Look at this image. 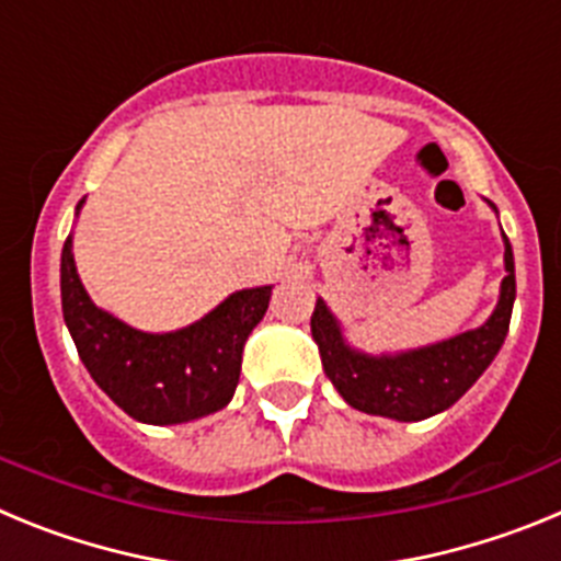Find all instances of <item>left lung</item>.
<instances>
[{
  "label": "left lung",
  "instance_id": "left-lung-1",
  "mask_svg": "<svg viewBox=\"0 0 561 561\" xmlns=\"http://www.w3.org/2000/svg\"><path fill=\"white\" fill-rule=\"evenodd\" d=\"M503 244L505 277L500 284V300L492 317L480 329L463 331L424 348L379 356L351 348L342 334L340 320L331 314L325 300L317 297L314 314H311V336L320 348L325 376L351 408L396 421H421L453 408L455 401L472 388L503 348L508 323H512L517 280H514V252L505 236Z\"/></svg>",
  "mask_w": 561,
  "mask_h": 561
}]
</instances>
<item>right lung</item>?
<instances>
[{"mask_svg": "<svg viewBox=\"0 0 561 561\" xmlns=\"http://www.w3.org/2000/svg\"><path fill=\"white\" fill-rule=\"evenodd\" d=\"M270 297L272 286L232 291L196 323L148 334L92 304L78 277L72 236L61 250L64 323L78 356L117 408L157 427L205 419L230 404L244 342L264 320Z\"/></svg>", "mask_w": 561, "mask_h": 561, "instance_id": "right-lung-1", "label": "right lung"}]
</instances>
